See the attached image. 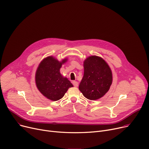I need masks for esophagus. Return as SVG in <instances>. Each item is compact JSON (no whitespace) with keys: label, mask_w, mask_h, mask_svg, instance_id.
<instances>
[{"label":"esophagus","mask_w":149,"mask_h":149,"mask_svg":"<svg viewBox=\"0 0 149 149\" xmlns=\"http://www.w3.org/2000/svg\"><path fill=\"white\" fill-rule=\"evenodd\" d=\"M72 84H73V85H74L75 87H77V86H79V83L77 82V81H72Z\"/></svg>","instance_id":"34e87169"}]
</instances>
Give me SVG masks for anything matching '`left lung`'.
<instances>
[{
    "label": "left lung",
    "mask_w": 149,
    "mask_h": 149,
    "mask_svg": "<svg viewBox=\"0 0 149 149\" xmlns=\"http://www.w3.org/2000/svg\"><path fill=\"white\" fill-rule=\"evenodd\" d=\"M84 75L79 89L88 99L94 100L101 98L110 88L112 73L108 64L100 57L91 56L83 64Z\"/></svg>",
    "instance_id": "1"
}]
</instances>
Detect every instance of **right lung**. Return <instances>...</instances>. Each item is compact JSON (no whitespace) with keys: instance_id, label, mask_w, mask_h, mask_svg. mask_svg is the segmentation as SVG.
Returning a JSON list of instances; mask_svg holds the SVG:
<instances>
[{"instance_id":"add662e5","label":"right lung","mask_w":149,"mask_h":149,"mask_svg":"<svg viewBox=\"0 0 149 149\" xmlns=\"http://www.w3.org/2000/svg\"><path fill=\"white\" fill-rule=\"evenodd\" d=\"M67 59L60 62L52 56L43 60L36 70L35 81L39 91L47 99L53 101L61 99L72 84L63 77L60 69Z\"/></svg>"}]
</instances>
